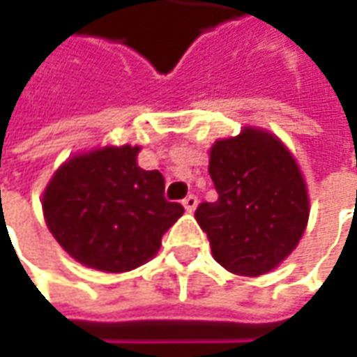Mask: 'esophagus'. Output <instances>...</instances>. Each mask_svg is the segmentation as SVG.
<instances>
[{
	"label": "esophagus",
	"instance_id": "1",
	"mask_svg": "<svg viewBox=\"0 0 357 357\" xmlns=\"http://www.w3.org/2000/svg\"><path fill=\"white\" fill-rule=\"evenodd\" d=\"M183 204H185V208L188 213H192V211L197 208V204H199V197H197V195H188V197L183 200Z\"/></svg>",
	"mask_w": 357,
	"mask_h": 357
}]
</instances>
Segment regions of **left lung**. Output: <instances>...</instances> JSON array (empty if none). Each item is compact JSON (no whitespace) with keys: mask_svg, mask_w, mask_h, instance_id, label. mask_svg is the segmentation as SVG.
Segmentation results:
<instances>
[{"mask_svg":"<svg viewBox=\"0 0 357 357\" xmlns=\"http://www.w3.org/2000/svg\"><path fill=\"white\" fill-rule=\"evenodd\" d=\"M208 172L218 199L195 218L214 260L240 276H260L292 252L308 222V190L288 149L270 132L244 129L216 141Z\"/></svg>","mask_w":357,"mask_h":357,"instance_id":"1","label":"left lung"}]
</instances>
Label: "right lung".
I'll list each match as a JSON object with an SVG mask.
<instances>
[{
  "mask_svg": "<svg viewBox=\"0 0 357 357\" xmlns=\"http://www.w3.org/2000/svg\"><path fill=\"white\" fill-rule=\"evenodd\" d=\"M139 146H107L67 160L43 195L55 240L77 262L127 272L157 254L160 238L185 213L165 199V178L137 165Z\"/></svg>",
  "mask_w": 357,
  "mask_h": 357,
  "instance_id": "obj_1",
  "label": "right lung"
}]
</instances>
